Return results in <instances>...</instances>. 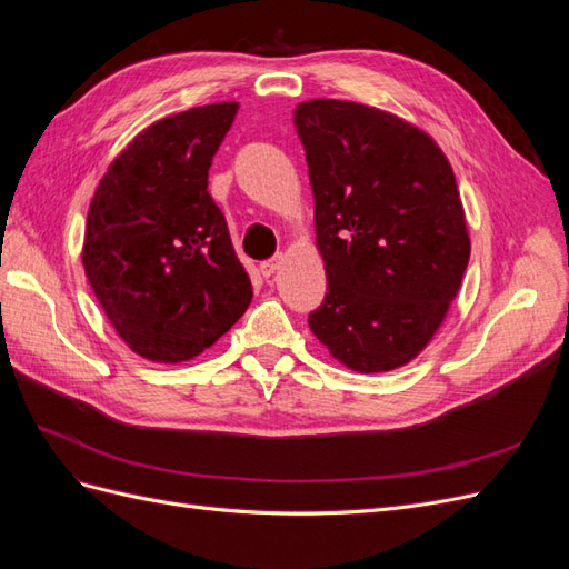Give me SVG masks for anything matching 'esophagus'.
Returning a JSON list of instances; mask_svg holds the SVG:
<instances>
[{
	"label": "esophagus",
	"mask_w": 569,
	"mask_h": 569,
	"mask_svg": "<svg viewBox=\"0 0 569 569\" xmlns=\"http://www.w3.org/2000/svg\"><path fill=\"white\" fill-rule=\"evenodd\" d=\"M278 263H280V256H274V258H268V261H263L261 263V274H263V278H270V274L278 270Z\"/></svg>",
	"instance_id": "obj_1"
}]
</instances>
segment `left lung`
<instances>
[{"label":"left lung","instance_id":"left-lung-1","mask_svg":"<svg viewBox=\"0 0 569 569\" xmlns=\"http://www.w3.org/2000/svg\"><path fill=\"white\" fill-rule=\"evenodd\" d=\"M327 295L313 335L356 372L416 358L456 299L470 237L453 168L403 118L356 101L295 109Z\"/></svg>","mask_w":569,"mask_h":569}]
</instances>
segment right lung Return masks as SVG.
<instances>
[{
  "label": "right lung",
  "mask_w": 569,
  "mask_h": 569,
  "mask_svg": "<svg viewBox=\"0 0 569 569\" xmlns=\"http://www.w3.org/2000/svg\"><path fill=\"white\" fill-rule=\"evenodd\" d=\"M237 101L151 123L101 178L82 266L128 347L157 363L199 356L244 316L251 280L209 194V168Z\"/></svg>",
  "instance_id": "obj_1"
}]
</instances>
